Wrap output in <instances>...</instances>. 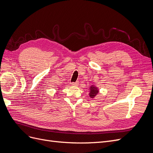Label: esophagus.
Segmentation results:
<instances>
[{
  "instance_id": "34e87169",
  "label": "esophagus",
  "mask_w": 153,
  "mask_h": 153,
  "mask_svg": "<svg viewBox=\"0 0 153 153\" xmlns=\"http://www.w3.org/2000/svg\"><path fill=\"white\" fill-rule=\"evenodd\" d=\"M71 84L74 86H77V85H78V84H79V82H78V81H77L76 82H72Z\"/></svg>"
}]
</instances>
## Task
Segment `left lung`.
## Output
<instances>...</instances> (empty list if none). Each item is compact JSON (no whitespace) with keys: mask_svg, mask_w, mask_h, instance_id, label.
<instances>
[{"mask_svg":"<svg viewBox=\"0 0 153 153\" xmlns=\"http://www.w3.org/2000/svg\"><path fill=\"white\" fill-rule=\"evenodd\" d=\"M98 93V88L95 86H92L91 87L90 89V93L89 96L91 98H93L96 96V95Z\"/></svg>","mask_w":153,"mask_h":153,"instance_id":"1","label":"left lung"}]
</instances>
